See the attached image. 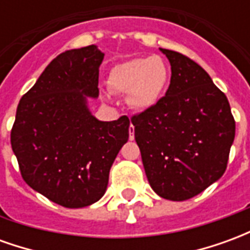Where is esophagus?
Instances as JSON below:
<instances>
[{
	"label": "esophagus",
	"instance_id": "1",
	"mask_svg": "<svg viewBox=\"0 0 250 250\" xmlns=\"http://www.w3.org/2000/svg\"><path fill=\"white\" fill-rule=\"evenodd\" d=\"M134 131H135V128H134V125H130V127H128V132H130V141H134Z\"/></svg>",
	"mask_w": 250,
	"mask_h": 250
}]
</instances>
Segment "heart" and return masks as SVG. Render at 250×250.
<instances>
[{
	"mask_svg": "<svg viewBox=\"0 0 250 250\" xmlns=\"http://www.w3.org/2000/svg\"><path fill=\"white\" fill-rule=\"evenodd\" d=\"M168 68L162 57H138L115 65L108 76L112 92L127 93L132 108L147 111L157 105L168 83Z\"/></svg>",
	"mask_w": 250,
	"mask_h": 250,
	"instance_id": "1",
	"label": "heart"
}]
</instances>
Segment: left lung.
Segmentation results:
<instances>
[{"label": "left lung", "mask_w": 250, "mask_h": 250, "mask_svg": "<svg viewBox=\"0 0 250 250\" xmlns=\"http://www.w3.org/2000/svg\"><path fill=\"white\" fill-rule=\"evenodd\" d=\"M161 52L171 65L167 92L131 122L152 190L186 201L225 173L236 122L225 93L202 66L178 52Z\"/></svg>", "instance_id": "1"}]
</instances>
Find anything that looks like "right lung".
<instances>
[{
	"label": "right lung",
	"instance_id": "add662e5",
	"mask_svg": "<svg viewBox=\"0 0 250 250\" xmlns=\"http://www.w3.org/2000/svg\"><path fill=\"white\" fill-rule=\"evenodd\" d=\"M96 45L60 53L21 98L10 142L26 184L64 208L95 204L107 190L109 168L128 141L130 120H98L88 98L99 96Z\"/></svg>",
	"mask_w": 250,
	"mask_h": 250
}]
</instances>
